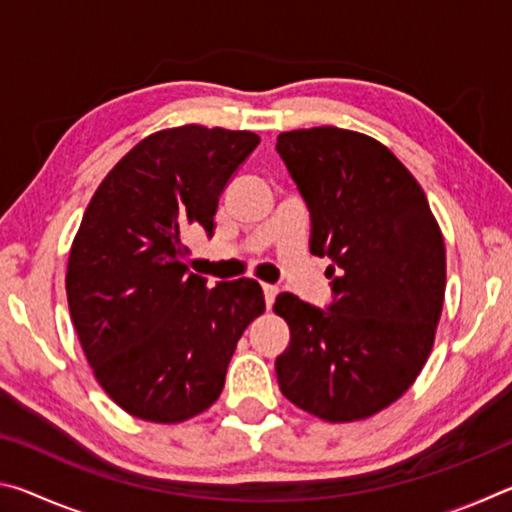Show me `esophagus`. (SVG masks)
Returning <instances> with one entry per match:
<instances>
[{
	"instance_id": "esophagus-1",
	"label": "esophagus",
	"mask_w": 512,
	"mask_h": 512,
	"mask_svg": "<svg viewBox=\"0 0 512 512\" xmlns=\"http://www.w3.org/2000/svg\"><path fill=\"white\" fill-rule=\"evenodd\" d=\"M262 289H264V298H266V307L271 309L273 307V302H275V298H277V293H280V289L275 287V284H262Z\"/></svg>"
}]
</instances>
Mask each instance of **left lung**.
Here are the masks:
<instances>
[{
	"label": "left lung",
	"mask_w": 512,
	"mask_h": 512,
	"mask_svg": "<svg viewBox=\"0 0 512 512\" xmlns=\"http://www.w3.org/2000/svg\"><path fill=\"white\" fill-rule=\"evenodd\" d=\"M311 214L309 250L329 257L334 302L273 305L291 343L275 359L282 395L327 422L366 420L409 391L436 339L445 241L411 171L372 137L336 126L277 135Z\"/></svg>",
	"instance_id": "left-lung-1"
}]
</instances>
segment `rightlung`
<instances>
[{"mask_svg":"<svg viewBox=\"0 0 512 512\" xmlns=\"http://www.w3.org/2000/svg\"><path fill=\"white\" fill-rule=\"evenodd\" d=\"M259 137L187 124L135 144L94 192L67 262V302L94 377L140 420L185 422L219 400L255 280L187 273L189 230L214 235L219 196Z\"/></svg>","mask_w":512,"mask_h":512,"instance_id":"1","label":"right lung"}]
</instances>
